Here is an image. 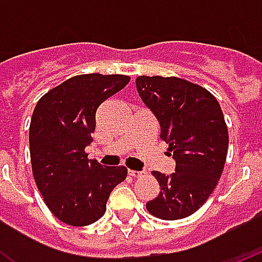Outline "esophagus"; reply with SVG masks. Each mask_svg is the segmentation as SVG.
Returning <instances> with one entry per match:
<instances>
[{
    "mask_svg": "<svg viewBox=\"0 0 262 262\" xmlns=\"http://www.w3.org/2000/svg\"><path fill=\"white\" fill-rule=\"evenodd\" d=\"M129 176L133 177V178H137V177H142L143 174H146V171H135V170H129Z\"/></svg>",
    "mask_w": 262,
    "mask_h": 262,
    "instance_id": "1",
    "label": "esophagus"
}]
</instances>
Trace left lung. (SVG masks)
<instances>
[{
	"instance_id": "8db88e82",
	"label": "left lung",
	"mask_w": 262,
	"mask_h": 262,
	"mask_svg": "<svg viewBox=\"0 0 262 262\" xmlns=\"http://www.w3.org/2000/svg\"><path fill=\"white\" fill-rule=\"evenodd\" d=\"M136 86L176 160L171 176L151 172L160 192L146 208L159 219H184L208 201L223 172L229 147L225 116L208 90L178 77L140 75Z\"/></svg>"
}]
</instances>
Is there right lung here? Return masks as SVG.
I'll return each instance as SVG.
<instances>
[{"label": "right lung", "mask_w": 262, "mask_h": 262, "mask_svg": "<svg viewBox=\"0 0 262 262\" xmlns=\"http://www.w3.org/2000/svg\"><path fill=\"white\" fill-rule=\"evenodd\" d=\"M122 74H81L46 92L29 126L33 178L49 210L70 226L102 217L108 198L125 181L126 167H102L88 160L98 106L127 85Z\"/></svg>", "instance_id": "obj_1"}]
</instances>
